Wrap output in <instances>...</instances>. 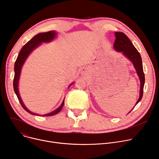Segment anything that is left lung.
<instances>
[{
	"label": "left lung",
	"instance_id": "left-lung-1",
	"mask_svg": "<svg viewBox=\"0 0 159 159\" xmlns=\"http://www.w3.org/2000/svg\"><path fill=\"white\" fill-rule=\"evenodd\" d=\"M115 35L116 39L115 40V43L113 44L114 49L117 52H122V55L126 57L128 60H129L132 62L140 79V86L139 98L136 102V106L141 101L142 98H143V89L145 83V76L143 71L142 58L139 52L137 51V49L133 46L130 40L124 33L115 32ZM130 111L129 112V113H130Z\"/></svg>",
	"mask_w": 159,
	"mask_h": 159
}]
</instances>
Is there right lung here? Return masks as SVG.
Instances as JSON below:
<instances>
[{"label": "right lung", "instance_id": "right-lung-1", "mask_svg": "<svg viewBox=\"0 0 159 159\" xmlns=\"http://www.w3.org/2000/svg\"><path fill=\"white\" fill-rule=\"evenodd\" d=\"M57 35V33L55 31H50L46 32V33H39V34L36 35L22 47V48L20 50V52H19V54L17 58H16V61L15 62V66H14L15 76H14V79H13V89L15 91V93L16 97H17L19 101L24 109L27 112H28L29 113L33 115L48 116H52V115H56L58 112H60V111L62 110V108L64 104V98L61 105L58 107L57 109L54 110L53 111L49 113L45 114V115H39L37 113H33L28 109V108L26 107V106L24 105V104L22 101V100L20 95V93H19V82L21 70H22V66H23L25 61H26L28 56L31 54V53L33 51V50L36 49L37 48H38L40 45H41L42 43H49V42L52 41L56 37ZM73 84V82H72L71 84L69 86L68 88Z\"/></svg>", "mask_w": 159, "mask_h": 159}]
</instances>
